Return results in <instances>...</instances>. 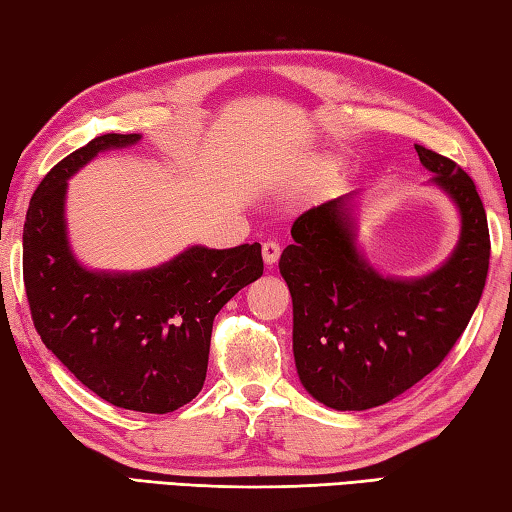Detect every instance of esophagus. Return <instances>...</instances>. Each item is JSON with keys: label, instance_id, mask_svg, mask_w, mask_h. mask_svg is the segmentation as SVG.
Wrapping results in <instances>:
<instances>
[{"label": "esophagus", "instance_id": "obj_1", "mask_svg": "<svg viewBox=\"0 0 512 512\" xmlns=\"http://www.w3.org/2000/svg\"><path fill=\"white\" fill-rule=\"evenodd\" d=\"M279 256H281L279 242H274V240L263 242V261H265V265L272 267L276 261H279Z\"/></svg>", "mask_w": 512, "mask_h": 512}]
</instances>
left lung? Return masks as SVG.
I'll return each instance as SVG.
<instances>
[{"instance_id": "8db88e82", "label": "left lung", "mask_w": 512, "mask_h": 512, "mask_svg": "<svg viewBox=\"0 0 512 512\" xmlns=\"http://www.w3.org/2000/svg\"><path fill=\"white\" fill-rule=\"evenodd\" d=\"M429 186L454 202L459 240L434 272L389 276L357 242V193L319 204L292 224L279 270L292 294V351L312 398L337 411L380 407L450 353L479 306L488 276L486 209L468 173L416 146Z\"/></svg>"}]
</instances>
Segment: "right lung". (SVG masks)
<instances>
[{"label": "right lung", "mask_w": 512, "mask_h": 512, "mask_svg": "<svg viewBox=\"0 0 512 512\" xmlns=\"http://www.w3.org/2000/svg\"><path fill=\"white\" fill-rule=\"evenodd\" d=\"M141 134H103L53 166L31 197L22 236L24 288L44 346L114 407L168 414L204 387L213 319L263 276L261 245L186 247L150 270H89L67 229V182Z\"/></svg>", "instance_id": "right-lung-1"}]
</instances>
